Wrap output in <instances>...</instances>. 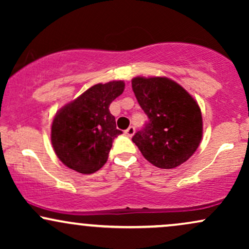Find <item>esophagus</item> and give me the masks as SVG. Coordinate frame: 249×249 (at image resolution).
Listing matches in <instances>:
<instances>
[{"label": "esophagus", "mask_w": 249, "mask_h": 249, "mask_svg": "<svg viewBox=\"0 0 249 249\" xmlns=\"http://www.w3.org/2000/svg\"><path fill=\"white\" fill-rule=\"evenodd\" d=\"M134 131H136L134 126H130L128 128H126V130H125V134H126L127 137H132L134 134Z\"/></svg>", "instance_id": "1"}]
</instances>
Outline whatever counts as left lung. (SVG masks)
<instances>
[{
    "label": "left lung",
    "mask_w": 249,
    "mask_h": 249,
    "mask_svg": "<svg viewBox=\"0 0 249 249\" xmlns=\"http://www.w3.org/2000/svg\"><path fill=\"white\" fill-rule=\"evenodd\" d=\"M132 90L148 122L132 137L144 158L159 168L185 162L202 138L198 103L181 85L166 77H136Z\"/></svg>",
    "instance_id": "obj_1"
}]
</instances>
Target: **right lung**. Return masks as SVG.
I'll return each mask as SVG.
<instances>
[{"label": "right lung", "mask_w": 249, "mask_h": 249, "mask_svg": "<svg viewBox=\"0 0 249 249\" xmlns=\"http://www.w3.org/2000/svg\"><path fill=\"white\" fill-rule=\"evenodd\" d=\"M124 88L123 81L96 84L56 113L51 142L65 166L83 174L104 166L113 139L122 133L108 107Z\"/></svg>", "instance_id": "1"}]
</instances>
